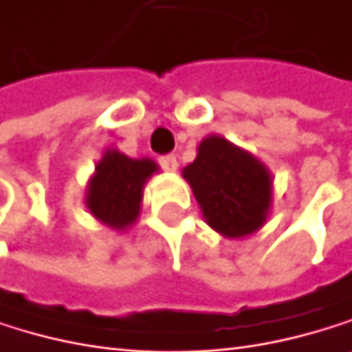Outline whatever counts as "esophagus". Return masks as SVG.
Segmentation results:
<instances>
[{
    "instance_id": "esophagus-1",
    "label": "esophagus",
    "mask_w": 352,
    "mask_h": 352,
    "mask_svg": "<svg viewBox=\"0 0 352 352\" xmlns=\"http://www.w3.org/2000/svg\"><path fill=\"white\" fill-rule=\"evenodd\" d=\"M158 162H160V166L164 168V170H177V158H175L173 154H164V156H160L158 158Z\"/></svg>"
}]
</instances>
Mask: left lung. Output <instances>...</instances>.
I'll return each mask as SVG.
<instances>
[{"mask_svg": "<svg viewBox=\"0 0 352 352\" xmlns=\"http://www.w3.org/2000/svg\"><path fill=\"white\" fill-rule=\"evenodd\" d=\"M184 177L206 223L225 238H244L263 228L271 208L267 166L225 138L208 135Z\"/></svg>", "mask_w": 352, "mask_h": 352, "instance_id": "8db88e82", "label": "left lung"}]
</instances>
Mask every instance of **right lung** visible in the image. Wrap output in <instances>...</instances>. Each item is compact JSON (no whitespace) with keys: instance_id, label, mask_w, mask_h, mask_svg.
Wrapping results in <instances>:
<instances>
[{"instance_id":"obj_1","label":"right lung","mask_w":352,"mask_h":352,"mask_svg":"<svg viewBox=\"0 0 352 352\" xmlns=\"http://www.w3.org/2000/svg\"><path fill=\"white\" fill-rule=\"evenodd\" d=\"M156 170L150 158H129L118 150H108L89 179L87 208L108 228L127 230L138 221L144 186Z\"/></svg>"}]
</instances>
